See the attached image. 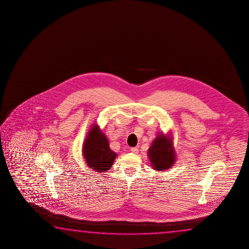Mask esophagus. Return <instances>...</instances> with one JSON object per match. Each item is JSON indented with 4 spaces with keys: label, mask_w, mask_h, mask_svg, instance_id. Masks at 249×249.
Wrapping results in <instances>:
<instances>
[{
    "label": "esophagus",
    "mask_w": 249,
    "mask_h": 249,
    "mask_svg": "<svg viewBox=\"0 0 249 249\" xmlns=\"http://www.w3.org/2000/svg\"><path fill=\"white\" fill-rule=\"evenodd\" d=\"M131 152H133L134 154H137L139 152V148L138 147H131Z\"/></svg>",
    "instance_id": "esophagus-1"
}]
</instances>
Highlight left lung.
<instances>
[{
    "label": "left lung",
    "instance_id": "8db88e82",
    "mask_svg": "<svg viewBox=\"0 0 249 249\" xmlns=\"http://www.w3.org/2000/svg\"><path fill=\"white\" fill-rule=\"evenodd\" d=\"M148 156L152 166L158 171L170 168L175 160L172 141L164 134L159 135L149 148Z\"/></svg>",
    "mask_w": 249,
    "mask_h": 249
}]
</instances>
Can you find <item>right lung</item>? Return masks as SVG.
I'll use <instances>...</instances> for the list:
<instances>
[{
    "mask_svg": "<svg viewBox=\"0 0 249 249\" xmlns=\"http://www.w3.org/2000/svg\"><path fill=\"white\" fill-rule=\"evenodd\" d=\"M83 152L89 166L99 173L110 170L117 157V154L110 150L108 139L97 124L89 130Z\"/></svg>",
    "mask_w": 249,
    "mask_h": 249,
    "instance_id": "obj_1",
    "label": "right lung"
}]
</instances>
